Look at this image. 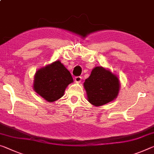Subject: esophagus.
Returning a JSON list of instances; mask_svg holds the SVG:
<instances>
[{"label": "esophagus", "mask_w": 154, "mask_h": 154, "mask_svg": "<svg viewBox=\"0 0 154 154\" xmlns=\"http://www.w3.org/2000/svg\"><path fill=\"white\" fill-rule=\"evenodd\" d=\"M82 79V77L81 76H77V77H75V82H77V83L81 82Z\"/></svg>", "instance_id": "esophagus-1"}]
</instances>
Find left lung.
Wrapping results in <instances>:
<instances>
[{"mask_svg": "<svg viewBox=\"0 0 154 154\" xmlns=\"http://www.w3.org/2000/svg\"><path fill=\"white\" fill-rule=\"evenodd\" d=\"M88 100L95 106L112 101L118 95L120 84L115 75L101 66L95 67L84 82Z\"/></svg>", "mask_w": 154, "mask_h": 154, "instance_id": "obj_1", "label": "left lung"}]
</instances>
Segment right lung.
<instances>
[{
	"mask_svg": "<svg viewBox=\"0 0 154 154\" xmlns=\"http://www.w3.org/2000/svg\"><path fill=\"white\" fill-rule=\"evenodd\" d=\"M73 82L70 72L60 61L40 68L35 72L33 88L48 102L60 99L66 88Z\"/></svg>",
	"mask_w": 154,
	"mask_h": 154,
	"instance_id": "obj_1",
	"label": "right lung"
}]
</instances>
